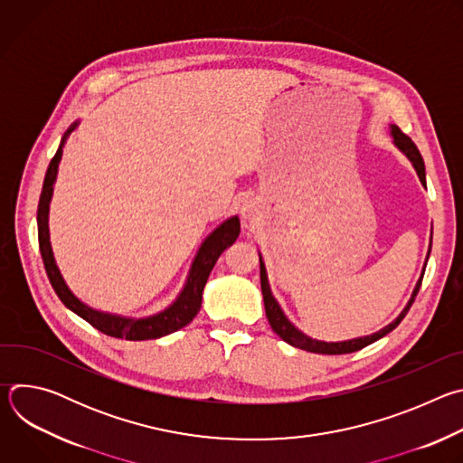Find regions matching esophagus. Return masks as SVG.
Here are the masks:
<instances>
[{
    "label": "esophagus",
    "mask_w": 463,
    "mask_h": 463,
    "mask_svg": "<svg viewBox=\"0 0 463 463\" xmlns=\"http://www.w3.org/2000/svg\"><path fill=\"white\" fill-rule=\"evenodd\" d=\"M241 214H243L245 218H250V216L254 214V203H252V202H245L243 207H241Z\"/></svg>",
    "instance_id": "esophagus-1"
}]
</instances>
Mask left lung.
Masks as SVG:
<instances>
[{
  "label": "left lung",
  "mask_w": 463,
  "mask_h": 463,
  "mask_svg": "<svg viewBox=\"0 0 463 463\" xmlns=\"http://www.w3.org/2000/svg\"><path fill=\"white\" fill-rule=\"evenodd\" d=\"M392 137H393V143L395 146H398L414 165L418 175H420V181L425 184V163H423V157L420 154V150L416 148V145L412 143V139L409 136H405L403 131L392 124ZM432 247V243H430ZM421 280L423 277L420 279L414 293H412V298L409 300L407 307L403 309V313L395 318L392 324H388L386 327H383L381 332L373 334V335H368V337H361V339H354V341H345V343H322V341H315V339H309L306 337L302 332H298V329L286 318V315L282 313L280 306L277 304V300L273 298L271 291H269V284H268V277H266V268H263L261 263V258H260V284H261V295H263V306H266V315H268V320L273 327V332L282 339L286 341L288 345L295 346V348H300V350H306V352H313V354H324V355H341V354H352V352H357V350H363L366 348L368 345L379 341L381 337H384L386 334H390L392 329L398 327V324L405 318V315L409 313L411 306L414 304L416 300V295L421 288Z\"/></svg>",
  "instance_id": "obj_1"
}]
</instances>
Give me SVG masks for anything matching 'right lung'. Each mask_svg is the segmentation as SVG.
<instances>
[{
	"label": "right lung",
	"mask_w": 463,
	"mask_h": 463,
	"mask_svg": "<svg viewBox=\"0 0 463 463\" xmlns=\"http://www.w3.org/2000/svg\"><path fill=\"white\" fill-rule=\"evenodd\" d=\"M73 124L68 134L63 136L61 145L58 146L54 157L49 163V168L45 172L42 194H40V203H38V243H40V252L43 260V268L49 277V282L58 295V298L63 302L65 307H70L75 311L79 317L88 320L93 327H97L99 332L115 337V339H124V341H148V339H159L163 335L174 334L177 329L184 327L186 324L192 322V318L197 315L202 307V295L203 288L207 284V279L214 268V263L218 261L220 254L236 241L240 234V220L234 216L222 223L202 245L200 252H197L194 266L188 277V282L179 295V298L163 313L148 317V318H124L117 315H108L95 311L82 304L70 289L63 284L58 268L54 263L52 252H51V243H49V231H47V213H49V202H51V194H52V184L56 179V170L58 163L61 159V146L65 137H68L73 128Z\"/></svg>",
	"instance_id": "add662e5"
}]
</instances>
